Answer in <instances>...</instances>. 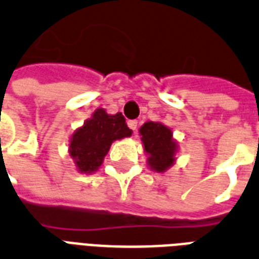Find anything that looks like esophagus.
<instances>
[{"label": "esophagus", "mask_w": 259, "mask_h": 259, "mask_svg": "<svg viewBox=\"0 0 259 259\" xmlns=\"http://www.w3.org/2000/svg\"><path fill=\"white\" fill-rule=\"evenodd\" d=\"M127 126H129L130 129L133 130V132H136V130H137V127H138V122L136 121V119H132V121L127 122Z\"/></svg>", "instance_id": "obj_1"}]
</instances>
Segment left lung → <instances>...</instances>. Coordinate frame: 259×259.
<instances>
[{"label": "left lung", "mask_w": 259, "mask_h": 259, "mask_svg": "<svg viewBox=\"0 0 259 259\" xmlns=\"http://www.w3.org/2000/svg\"><path fill=\"white\" fill-rule=\"evenodd\" d=\"M144 149L148 155V165L156 172H164L175 161L178 147L172 132L160 122H147L141 126Z\"/></svg>", "instance_id": "obj_1"}]
</instances>
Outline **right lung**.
Instances as JSON below:
<instances>
[{
  "label": "right lung",
  "mask_w": 259,
  "mask_h": 259,
  "mask_svg": "<svg viewBox=\"0 0 259 259\" xmlns=\"http://www.w3.org/2000/svg\"><path fill=\"white\" fill-rule=\"evenodd\" d=\"M129 136H132V130L121 112L108 115L103 108H98L92 118L73 133L69 155L80 172L91 174L102 165L115 140Z\"/></svg>",
  "instance_id": "obj_1"
}]
</instances>
